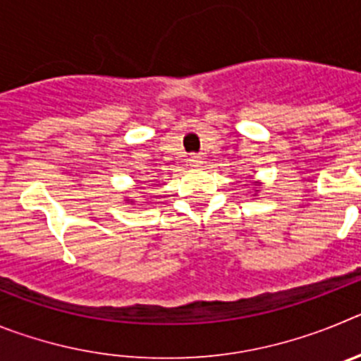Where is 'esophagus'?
Wrapping results in <instances>:
<instances>
[{
	"label": "esophagus",
	"mask_w": 361,
	"mask_h": 361,
	"mask_svg": "<svg viewBox=\"0 0 361 361\" xmlns=\"http://www.w3.org/2000/svg\"><path fill=\"white\" fill-rule=\"evenodd\" d=\"M200 162H202V159H200L199 155H190V159H188V164L193 166V168H195V166H200Z\"/></svg>",
	"instance_id": "esophagus-1"
}]
</instances>
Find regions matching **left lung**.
<instances>
[{
  "mask_svg": "<svg viewBox=\"0 0 361 361\" xmlns=\"http://www.w3.org/2000/svg\"><path fill=\"white\" fill-rule=\"evenodd\" d=\"M253 186H255V195H257L258 191H260V186H262V183H260V180H255Z\"/></svg>",
  "mask_w": 361,
  "mask_h": 361,
  "instance_id": "1",
  "label": "left lung"
}]
</instances>
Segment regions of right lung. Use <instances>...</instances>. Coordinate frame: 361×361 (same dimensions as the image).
<instances>
[{"label":"right lung","instance_id":"right-lung-1","mask_svg":"<svg viewBox=\"0 0 361 361\" xmlns=\"http://www.w3.org/2000/svg\"><path fill=\"white\" fill-rule=\"evenodd\" d=\"M124 200H126V202H130V204H133V199H130V197H126Z\"/></svg>","mask_w":361,"mask_h":361}]
</instances>
